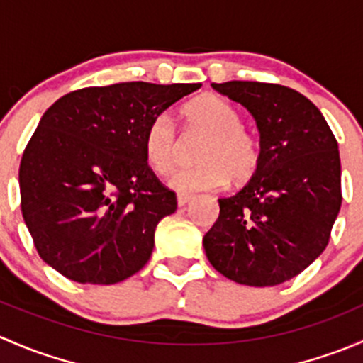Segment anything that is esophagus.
<instances>
[{
  "instance_id": "1",
  "label": "esophagus",
  "mask_w": 363,
  "mask_h": 363,
  "mask_svg": "<svg viewBox=\"0 0 363 363\" xmlns=\"http://www.w3.org/2000/svg\"><path fill=\"white\" fill-rule=\"evenodd\" d=\"M189 200H193V195H189V193H179V195H177V205H179V207L186 205L189 202Z\"/></svg>"
}]
</instances>
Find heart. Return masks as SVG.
<instances>
[{
    "instance_id": "b5f03b06",
    "label": "heart",
    "mask_w": 363,
    "mask_h": 363,
    "mask_svg": "<svg viewBox=\"0 0 363 363\" xmlns=\"http://www.w3.org/2000/svg\"><path fill=\"white\" fill-rule=\"evenodd\" d=\"M189 133L205 135L196 151L199 164L175 172L170 186L181 193L218 189L247 182L262 161L258 140L244 130L242 117L232 104L216 94H203L182 108ZM177 128L167 112L156 113L144 133V155L156 174H170L181 156Z\"/></svg>"
}]
</instances>
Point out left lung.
Returning a JSON list of instances; mask_svg holds the SVG:
<instances>
[{
    "label": "left lung",
    "mask_w": 363,
    "mask_h": 363,
    "mask_svg": "<svg viewBox=\"0 0 363 363\" xmlns=\"http://www.w3.org/2000/svg\"><path fill=\"white\" fill-rule=\"evenodd\" d=\"M256 119L262 161L242 189L219 199L203 237L211 265L247 286H276L323 252L342 203L337 140L298 91L251 80L212 84Z\"/></svg>",
    "instance_id": "obj_1"
}]
</instances>
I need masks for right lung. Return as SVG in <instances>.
Returning a JSON list of instances; mask_svg holds the SVG:
<instances>
[{
	"mask_svg": "<svg viewBox=\"0 0 363 363\" xmlns=\"http://www.w3.org/2000/svg\"><path fill=\"white\" fill-rule=\"evenodd\" d=\"M200 86L84 87L47 108L19 168L21 211L43 262L80 284L121 283L149 262L177 196L145 160V128Z\"/></svg>",
	"mask_w": 363,
	"mask_h": 363,
	"instance_id": "right-lung-1",
	"label": "right lung"
}]
</instances>
